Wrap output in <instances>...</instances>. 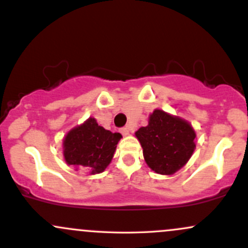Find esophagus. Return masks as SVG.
I'll return each instance as SVG.
<instances>
[{"mask_svg":"<svg viewBox=\"0 0 248 248\" xmlns=\"http://www.w3.org/2000/svg\"><path fill=\"white\" fill-rule=\"evenodd\" d=\"M121 132H122V135H123V136H129V135L132 132V127H131V126L122 127Z\"/></svg>","mask_w":248,"mask_h":248,"instance_id":"1","label":"esophagus"}]
</instances>
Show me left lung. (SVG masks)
<instances>
[{
    "label": "left lung",
    "instance_id": "1",
    "mask_svg": "<svg viewBox=\"0 0 248 248\" xmlns=\"http://www.w3.org/2000/svg\"><path fill=\"white\" fill-rule=\"evenodd\" d=\"M143 148V156L151 170L172 175L187 164L195 150V130L181 117L156 108L149 123L135 132Z\"/></svg>",
    "mask_w": 248,
    "mask_h": 248
}]
</instances>
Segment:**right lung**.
Here are the masks:
<instances>
[{
  "label": "right lung",
  "instance_id": "add662e5",
  "mask_svg": "<svg viewBox=\"0 0 248 248\" xmlns=\"http://www.w3.org/2000/svg\"><path fill=\"white\" fill-rule=\"evenodd\" d=\"M121 138V134L104 129L95 118L90 117L63 137V158L76 170H87L90 175L100 174L112 161Z\"/></svg>",
  "mask_w": 248,
  "mask_h": 248
}]
</instances>
